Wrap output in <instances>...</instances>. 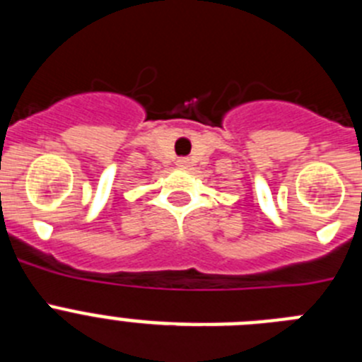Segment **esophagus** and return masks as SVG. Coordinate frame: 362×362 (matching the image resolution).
Segmentation results:
<instances>
[{"instance_id": "esophagus-1", "label": "esophagus", "mask_w": 362, "mask_h": 362, "mask_svg": "<svg viewBox=\"0 0 362 362\" xmlns=\"http://www.w3.org/2000/svg\"><path fill=\"white\" fill-rule=\"evenodd\" d=\"M177 166H179V168H187V166H188V161H187V159H179V161H177Z\"/></svg>"}]
</instances>
